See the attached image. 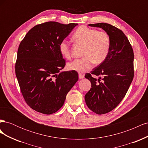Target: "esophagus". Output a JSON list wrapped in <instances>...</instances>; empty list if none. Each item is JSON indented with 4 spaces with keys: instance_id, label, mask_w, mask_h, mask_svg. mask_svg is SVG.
Returning a JSON list of instances; mask_svg holds the SVG:
<instances>
[{
    "instance_id": "34e87169",
    "label": "esophagus",
    "mask_w": 148,
    "mask_h": 148,
    "mask_svg": "<svg viewBox=\"0 0 148 148\" xmlns=\"http://www.w3.org/2000/svg\"><path fill=\"white\" fill-rule=\"evenodd\" d=\"M78 77H79V79H82V78H84V75L82 74V73H79L78 74Z\"/></svg>"
}]
</instances>
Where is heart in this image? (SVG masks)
Segmentation results:
<instances>
[{
  "label": "heart",
  "mask_w": 148,
  "mask_h": 148,
  "mask_svg": "<svg viewBox=\"0 0 148 148\" xmlns=\"http://www.w3.org/2000/svg\"><path fill=\"white\" fill-rule=\"evenodd\" d=\"M73 40L77 43L84 46L82 59H75L67 64L70 70L84 73L90 70L94 63L96 65L104 62L108 56L110 48V38L105 31H98L96 29L82 26L75 31ZM60 54L66 59L71 58L69 42L62 40L60 42Z\"/></svg>",
  "instance_id": "obj_1"
}]
</instances>
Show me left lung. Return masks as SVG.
I'll list each match as a JSON object with an SVG mask.
<instances>
[{
	"instance_id": "left-lung-1",
	"label": "left lung",
	"mask_w": 148,
	"mask_h": 148,
	"mask_svg": "<svg viewBox=\"0 0 148 148\" xmlns=\"http://www.w3.org/2000/svg\"><path fill=\"white\" fill-rule=\"evenodd\" d=\"M101 28L109 35L110 48L106 60L85 78L91 88L84 96L88 108L97 114L112 110L123 99L134 77V53L128 38L122 30L108 23L89 24ZM97 75V79L93 77Z\"/></svg>"
}]
</instances>
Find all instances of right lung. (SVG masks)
Masks as SVG:
<instances>
[{"instance_id": "1", "label": "right lung", "mask_w": 148, "mask_h": 148, "mask_svg": "<svg viewBox=\"0 0 148 148\" xmlns=\"http://www.w3.org/2000/svg\"><path fill=\"white\" fill-rule=\"evenodd\" d=\"M78 25L49 21L31 28L20 44L15 73L21 92L31 109L52 114L63 106L78 79L76 71H62L65 61L60 42Z\"/></svg>"}]
</instances>
